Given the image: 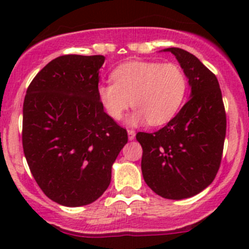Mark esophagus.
<instances>
[{"mask_svg":"<svg viewBox=\"0 0 249 249\" xmlns=\"http://www.w3.org/2000/svg\"><path fill=\"white\" fill-rule=\"evenodd\" d=\"M135 136H136V132H135L134 130H129V131H127V139H129L130 141L134 140Z\"/></svg>","mask_w":249,"mask_h":249,"instance_id":"34e87169","label":"esophagus"}]
</instances>
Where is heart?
Returning <instances> with one entry per match:
<instances>
[{"mask_svg":"<svg viewBox=\"0 0 249 249\" xmlns=\"http://www.w3.org/2000/svg\"><path fill=\"white\" fill-rule=\"evenodd\" d=\"M113 83L97 88V99L113 120H120L131 105L127 124L153 126L170 122L185 99L188 79L182 67L159 61H129L112 72Z\"/></svg>","mask_w":249,"mask_h":249,"instance_id":"1","label":"heart"}]
</instances>
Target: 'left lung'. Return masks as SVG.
<instances>
[{
	"label": "left lung",
	"mask_w": 249,
	"mask_h": 249,
	"mask_svg": "<svg viewBox=\"0 0 249 249\" xmlns=\"http://www.w3.org/2000/svg\"><path fill=\"white\" fill-rule=\"evenodd\" d=\"M172 53L188 78L190 96L173 119L154 134L139 132L141 169L148 187L170 200L201 193L214 179L222 160L227 115L217 77L195 55Z\"/></svg>",
	"instance_id": "left-lung-1"
}]
</instances>
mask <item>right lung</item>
I'll return each mask as SVG.
<instances>
[{
    "label": "right lung",
    "mask_w": 249,
    "mask_h": 249,
    "mask_svg": "<svg viewBox=\"0 0 249 249\" xmlns=\"http://www.w3.org/2000/svg\"><path fill=\"white\" fill-rule=\"evenodd\" d=\"M102 55L52 60L29 85L22 107V148L30 171L50 200L89 205L108 188L126 130L97 99Z\"/></svg>",
    "instance_id": "1"
}]
</instances>
